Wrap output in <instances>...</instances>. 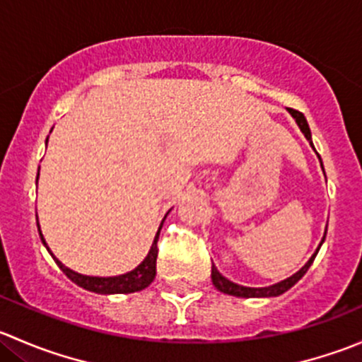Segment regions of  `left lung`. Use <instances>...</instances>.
I'll use <instances>...</instances> for the list:
<instances>
[{"mask_svg": "<svg viewBox=\"0 0 362 362\" xmlns=\"http://www.w3.org/2000/svg\"><path fill=\"white\" fill-rule=\"evenodd\" d=\"M289 112H291V115H293L296 119V122H298L299 129L303 131V134L306 136V140L312 144V133H310V127H308V122H306L305 115H303V113L299 110H294V108H289ZM312 147H313V144H312ZM320 164H322V163H320ZM324 238H326V236H324ZM324 238H322V242H324ZM320 245H322V243H320ZM319 249H320V247H319ZM319 249H317V252H319ZM317 252L312 255V259H310V261L306 262V264L303 266V268L299 269L298 273H294L293 276H289V279L284 280V282L275 284V286L261 287V289L238 286V284H233L231 280H228L226 276H222L221 273L217 272V268H215L214 264H211V282H214V286L217 287L221 293L229 294V296H236V298H273V296H280V294L286 293V291H289L291 287H293L294 284L298 282V280L301 279V276L305 275L306 272H308V268L312 266L313 259H315Z\"/></svg>", "mask_w": 362, "mask_h": 362, "instance_id": "left-lung-1", "label": "left lung"}]
</instances>
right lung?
Masks as SVG:
<instances>
[{"label": "right lung", "instance_id": "obj_1", "mask_svg": "<svg viewBox=\"0 0 362 362\" xmlns=\"http://www.w3.org/2000/svg\"><path fill=\"white\" fill-rule=\"evenodd\" d=\"M40 175V173H38ZM163 226V224H160ZM40 231V228H38ZM160 231V228H159ZM159 231L156 235L154 243H152L151 252L148 255L145 257V261L138 266L136 269L133 272L126 273V275H120V276H110V279H98V276H86V275H80V273L71 272V269L66 268L63 262L57 261V266L63 269L64 275L68 276L71 282H75L76 286L83 287V289L90 291V293H98V294H129V293H136V291L145 289V287L151 286V282L154 280L156 276V261H158V240H159ZM42 236V233H40ZM43 240V236H42ZM45 243V242H43ZM47 245V243H45ZM50 252V250H49Z\"/></svg>", "mask_w": 362, "mask_h": 362}]
</instances>
